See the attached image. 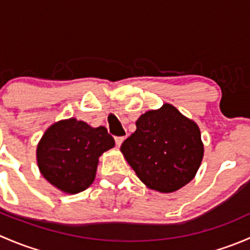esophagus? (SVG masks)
Masks as SVG:
<instances>
[{
	"label": "esophagus",
	"instance_id": "1",
	"mask_svg": "<svg viewBox=\"0 0 250 250\" xmlns=\"http://www.w3.org/2000/svg\"><path fill=\"white\" fill-rule=\"evenodd\" d=\"M123 140H125V138H123V137H116V138H115V143H116V146H117V147H120V146L122 145Z\"/></svg>",
	"mask_w": 250,
	"mask_h": 250
}]
</instances>
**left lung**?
Masks as SVG:
<instances>
[{
  "instance_id": "left-lung-1",
  "label": "left lung",
  "mask_w": 250,
  "mask_h": 250,
  "mask_svg": "<svg viewBox=\"0 0 250 250\" xmlns=\"http://www.w3.org/2000/svg\"><path fill=\"white\" fill-rule=\"evenodd\" d=\"M135 125L137 130L123 141L121 151L147 188L168 193L192 180L203 158L195 122L165 104L141 115Z\"/></svg>"
}]
</instances>
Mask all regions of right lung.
Returning <instances> with one entry per match:
<instances>
[{"label":"right lung","instance_id":"add662e5","mask_svg":"<svg viewBox=\"0 0 250 250\" xmlns=\"http://www.w3.org/2000/svg\"><path fill=\"white\" fill-rule=\"evenodd\" d=\"M115 146L105 127L92 128L76 118L60 121L46 130L37 146L42 175L67 193L85 190L95 178L98 158Z\"/></svg>","mask_w":250,"mask_h":250}]
</instances>
